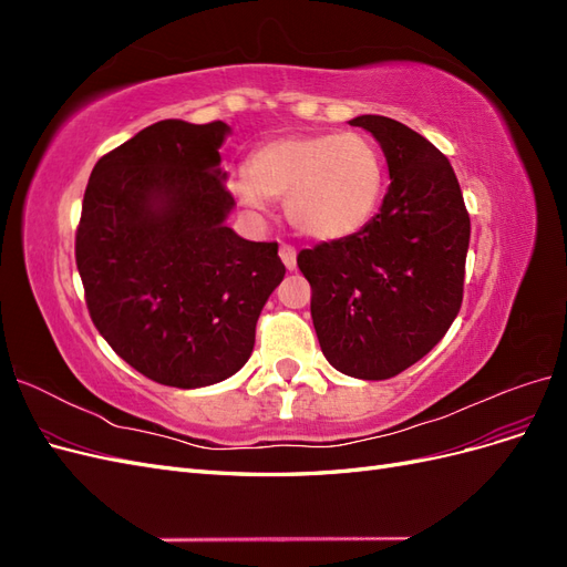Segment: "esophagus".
Wrapping results in <instances>:
<instances>
[{
    "label": "esophagus",
    "instance_id": "34e87169",
    "mask_svg": "<svg viewBox=\"0 0 567 567\" xmlns=\"http://www.w3.org/2000/svg\"><path fill=\"white\" fill-rule=\"evenodd\" d=\"M279 255H281V262L286 265V269H288V271H293V269H296V265H298V252H296V248H293V246H288V244H281Z\"/></svg>",
    "mask_w": 567,
    "mask_h": 567
}]
</instances>
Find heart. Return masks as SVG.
Returning a JSON list of instances; mask_svg holds the SVG:
<instances>
[{
  "label": "heart",
  "instance_id": "b5f03b06",
  "mask_svg": "<svg viewBox=\"0 0 567 567\" xmlns=\"http://www.w3.org/2000/svg\"><path fill=\"white\" fill-rule=\"evenodd\" d=\"M385 163L362 132L288 134L252 153L250 169L236 173L234 196L250 210L286 198L288 221L317 241H340L373 217L383 198Z\"/></svg>",
  "mask_w": 567,
  "mask_h": 567
}]
</instances>
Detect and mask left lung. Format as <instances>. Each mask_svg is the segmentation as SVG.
I'll use <instances>...</instances> for the list:
<instances>
[{
    "mask_svg": "<svg viewBox=\"0 0 567 567\" xmlns=\"http://www.w3.org/2000/svg\"><path fill=\"white\" fill-rule=\"evenodd\" d=\"M381 144L390 186L379 215L340 241L300 250L323 357L340 373L385 381L431 352L456 319L471 217L444 153L385 115H359Z\"/></svg>",
    "mask_w": 567,
    "mask_h": 567,
    "instance_id": "left-lung-1",
    "label": "left lung"
}]
</instances>
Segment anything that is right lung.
Returning a JSON list of instances; mask_svg holds the SVG:
<instances>
[{"label": "right lung", "mask_w": 567, "mask_h": 567, "mask_svg": "<svg viewBox=\"0 0 567 567\" xmlns=\"http://www.w3.org/2000/svg\"><path fill=\"white\" fill-rule=\"evenodd\" d=\"M227 134L221 120H161L101 156L84 188L75 262L90 317L161 385L203 388L241 369L286 274L277 241H246L225 225Z\"/></svg>", "instance_id": "1"}]
</instances>
